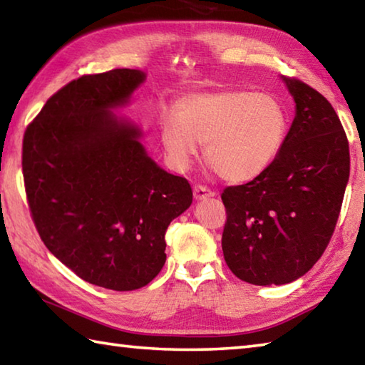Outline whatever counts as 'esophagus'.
<instances>
[{
  "instance_id": "34e87169",
  "label": "esophagus",
  "mask_w": 365,
  "mask_h": 365,
  "mask_svg": "<svg viewBox=\"0 0 365 365\" xmlns=\"http://www.w3.org/2000/svg\"><path fill=\"white\" fill-rule=\"evenodd\" d=\"M193 196H195L196 201H201V200H206V197L214 196V193L209 188L202 187V185H195V187H193Z\"/></svg>"
}]
</instances>
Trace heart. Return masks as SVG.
Returning <instances> with one entry per match:
<instances>
[{"label":"heart","instance_id":"1","mask_svg":"<svg viewBox=\"0 0 365 365\" xmlns=\"http://www.w3.org/2000/svg\"><path fill=\"white\" fill-rule=\"evenodd\" d=\"M159 120L160 143L175 170H187L202 145L206 163L230 183L267 172L285 145L288 114L275 96L251 90L200 91L180 98Z\"/></svg>","mask_w":365,"mask_h":365}]
</instances>
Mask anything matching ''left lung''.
I'll return each instance as SVG.
<instances>
[{
  "instance_id": "obj_1",
  "label": "left lung",
  "mask_w": 365,
  "mask_h": 365,
  "mask_svg": "<svg viewBox=\"0 0 365 365\" xmlns=\"http://www.w3.org/2000/svg\"><path fill=\"white\" fill-rule=\"evenodd\" d=\"M294 119L261 177L222 193L225 262L252 285H285L312 269L329 245L349 180V146L335 109L299 80L280 77Z\"/></svg>"
}]
</instances>
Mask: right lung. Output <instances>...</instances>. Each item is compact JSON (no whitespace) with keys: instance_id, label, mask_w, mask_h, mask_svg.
Segmentation results:
<instances>
[{"instance_id":"obj_1","label":"right lung","mask_w":365,"mask_h":365,"mask_svg":"<svg viewBox=\"0 0 365 365\" xmlns=\"http://www.w3.org/2000/svg\"><path fill=\"white\" fill-rule=\"evenodd\" d=\"M145 80L138 69L72 80L24 135V182L43 243L80 279L114 292L159 274L165 230L193 201L183 177L148 156L143 130L114 113Z\"/></svg>"}]
</instances>
